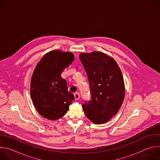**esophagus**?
I'll return each instance as SVG.
<instances>
[{
	"label": "esophagus",
	"instance_id": "34e87169",
	"mask_svg": "<svg viewBox=\"0 0 160 160\" xmlns=\"http://www.w3.org/2000/svg\"><path fill=\"white\" fill-rule=\"evenodd\" d=\"M80 95L79 93L75 94V99L76 100H78V99H80Z\"/></svg>",
	"mask_w": 160,
	"mask_h": 160
}]
</instances>
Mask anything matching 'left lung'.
Wrapping results in <instances>:
<instances>
[{"mask_svg": "<svg viewBox=\"0 0 160 160\" xmlns=\"http://www.w3.org/2000/svg\"><path fill=\"white\" fill-rule=\"evenodd\" d=\"M87 73L91 100L82 105L86 117L95 124H102L115 116L125 98V83L115 60L99 51L81 53Z\"/></svg>", "mask_w": 160, "mask_h": 160, "instance_id": "left-lung-1", "label": "left lung"}]
</instances>
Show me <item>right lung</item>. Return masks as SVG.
Listing matches in <instances>:
<instances>
[{
	"label": "right lung",
	"mask_w": 160,
	"mask_h": 160,
	"mask_svg": "<svg viewBox=\"0 0 160 160\" xmlns=\"http://www.w3.org/2000/svg\"><path fill=\"white\" fill-rule=\"evenodd\" d=\"M73 53L54 50L37 64L31 79L30 95L40 115L49 120L62 118L75 99L61 73L74 61Z\"/></svg>",
	"instance_id": "add662e5"
}]
</instances>
